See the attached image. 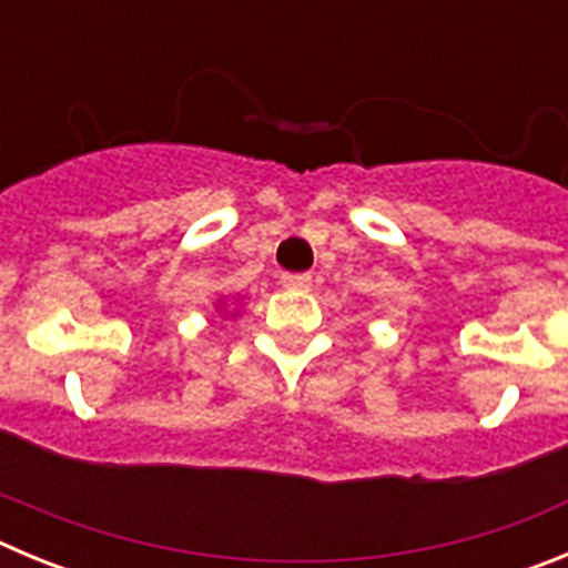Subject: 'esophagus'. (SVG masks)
Wrapping results in <instances>:
<instances>
[{"label":"esophagus","instance_id":"1","mask_svg":"<svg viewBox=\"0 0 568 568\" xmlns=\"http://www.w3.org/2000/svg\"><path fill=\"white\" fill-rule=\"evenodd\" d=\"M281 287L287 290H298V293H307L310 287H313V278L310 275H281Z\"/></svg>","mask_w":568,"mask_h":568}]
</instances>
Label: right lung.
<instances>
[{
    "instance_id": "obj_1",
    "label": "right lung",
    "mask_w": 568,
    "mask_h": 568,
    "mask_svg": "<svg viewBox=\"0 0 568 568\" xmlns=\"http://www.w3.org/2000/svg\"><path fill=\"white\" fill-rule=\"evenodd\" d=\"M219 307H222V304H219ZM233 315H235V313H233Z\"/></svg>"
}]
</instances>
